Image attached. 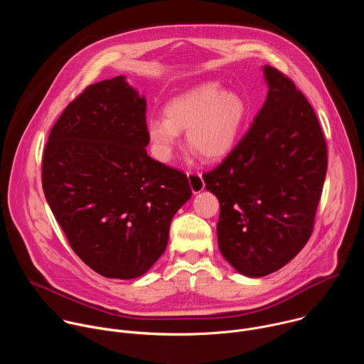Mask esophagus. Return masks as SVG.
Returning a JSON list of instances; mask_svg holds the SVG:
<instances>
[{
  "instance_id": "esophagus-1",
  "label": "esophagus",
  "mask_w": 364,
  "mask_h": 364,
  "mask_svg": "<svg viewBox=\"0 0 364 364\" xmlns=\"http://www.w3.org/2000/svg\"><path fill=\"white\" fill-rule=\"evenodd\" d=\"M187 178H188L190 188H191L193 193H200V191L204 188V186H205L200 173L188 171V173H187Z\"/></svg>"
}]
</instances>
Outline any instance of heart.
<instances>
[{
    "label": "heart",
    "instance_id": "heart-1",
    "mask_svg": "<svg viewBox=\"0 0 364 364\" xmlns=\"http://www.w3.org/2000/svg\"><path fill=\"white\" fill-rule=\"evenodd\" d=\"M166 118H151L146 134L157 159L168 163L186 131L187 146L203 160H220L233 149L247 117L245 99L225 90L219 82H204L173 97L164 108Z\"/></svg>",
    "mask_w": 364,
    "mask_h": 364
}]
</instances>
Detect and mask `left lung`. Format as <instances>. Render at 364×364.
Here are the masks:
<instances>
[{
    "instance_id": "left-lung-1",
    "label": "left lung",
    "mask_w": 364,
    "mask_h": 364,
    "mask_svg": "<svg viewBox=\"0 0 364 364\" xmlns=\"http://www.w3.org/2000/svg\"><path fill=\"white\" fill-rule=\"evenodd\" d=\"M267 100L249 131L203 176L220 203L218 242L242 275L282 267L314 229L327 173V144L317 115L295 83L265 66Z\"/></svg>"
}]
</instances>
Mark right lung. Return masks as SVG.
I'll list each match as a JSON object with an SVG mask.
<instances>
[{"label":"right lung","mask_w":364,"mask_h":364,"mask_svg":"<svg viewBox=\"0 0 364 364\" xmlns=\"http://www.w3.org/2000/svg\"><path fill=\"white\" fill-rule=\"evenodd\" d=\"M146 100L124 76L87 86L48 135L41 183L70 247L105 278L144 275L191 197L187 176L152 160Z\"/></svg>","instance_id":"1"}]
</instances>
